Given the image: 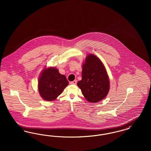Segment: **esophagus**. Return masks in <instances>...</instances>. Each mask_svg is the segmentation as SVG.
Segmentation results:
<instances>
[{"label": "esophagus", "mask_w": 151, "mask_h": 151, "mask_svg": "<svg viewBox=\"0 0 151 151\" xmlns=\"http://www.w3.org/2000/svg\"><path fill=\"white\" fill-rule=\"evenodd\" d=\"M76 83H77V80H73V81L70 82V84H72V85H76Z\"/></svg>", "instance_id": "esophagus-1"}]
</instances>
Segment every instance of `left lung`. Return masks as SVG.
<instances>
[{"instance_id": "8db88e82", "label": "left lung", "mask_w": 151, "mask_h": 151, "mask_svg": "<svg viewBox=\"0 0 151 151\" xmlns=\"http://www.w3.org/2000/svg\"><path fill=\"white\" fill-rule=\"evenodd\" d=\"M106 69L99 58L89 54L83 65L82 79L78 86L88 102L96 103L106 97L110 88Z\"/></svg>"}]
</instances>
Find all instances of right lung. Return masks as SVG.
<instances>
[{
  "label": "right lung",
  "instance_id": "right-lung-1",
  "mask_svg": "<svg viewBox=\"0 0 151 151\" xmlns=\"http://www.w3.org/2000/svg\"><path fill=\"white\" fill-rule=\"evenodd\" d=\"M68 85L66 77L55 67L45 68L38 80V91L43 100H55Z\"/></svg>",
  "mask_w": 151,
  "mask_h": 151
}]
</instances>
